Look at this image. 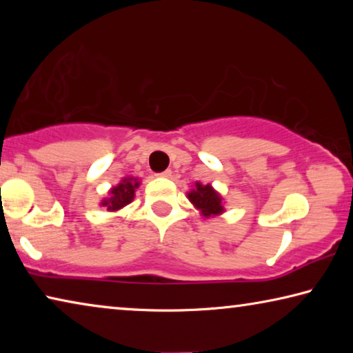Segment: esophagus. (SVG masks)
Segmentation results:
<instances>
[{"mask_svg": "<svg viewBox=\"0 0 353 353\" xmlns=\"http://www.w3.org/2000/svg\"><path fill=\"white\" fill-rule=\"evenodd\" d=\"M171 172H172L171 170H165V171H162V172H159L157 176H159V177H170Z\"/></svg>", "mask_w": 353, "mask_h": 353, "instance_id": "obj_1", "label": "esophagus"}]
</instances>
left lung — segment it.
<instances>
[{
	"label": "left lung",
	"instance_id": "left-lung-1",
	"mask_svg": "<svg viewBox=\"0 0 353 353\" xmlns=\"http://www.w3.org/2000/svg\"><path fill=\"white\" fill-rule=\"evenodd\" d=\"M188 199L199 208L204 216H214L224 210V207L221 205L219 194L210 185H201L198 182L196 188L188 193Z\"/></svg>",
	"mask_w": 353,
	"mask_h": 353
}]
</instances>
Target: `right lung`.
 <instances>
[{
	"label": "right lung",
	"instance_id": "add662e5",
	"mask_svg": "<svg viewBox=\"0 0 353 353\" xmlns=\"http://www.w3.org/2000/svg\"><path fill=\"white\" fill-rule=\"evenodd\" d=\"M140 182L134 177L124 179V181L110 190V198L104 199L101 205L107 207V210H119V208L132 202L135 188H139Z\"/></svg>",
	"mask_w": 353,
	"mask_h": 353
}]
</instances>
